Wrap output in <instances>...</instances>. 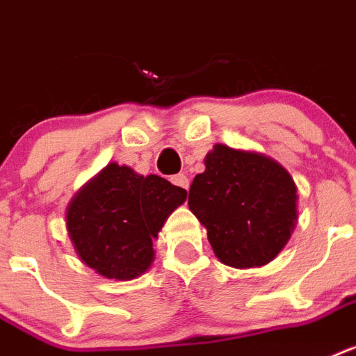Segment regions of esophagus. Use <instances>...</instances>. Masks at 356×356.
<instances>
[{
    "mask_svg": "<svg viewBox=\"0 0 356 356\" xmlns=\"http://www.w3.org/2000/svg\"><path fill=\"white\" fill-rule=\"evenodd\" d=\"M172 183L175 184V186L179 188H183V190H186L188 192V188H190V179L184 175V173H179V175H173L172 177Z\"/></svg>",
    "mask_w": 356,
    "mask_h": 356,
    "instance_id": "esophagus-1",
    "label": "esophagus"
}]
</instances>
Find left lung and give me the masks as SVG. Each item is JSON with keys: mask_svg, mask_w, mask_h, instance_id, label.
<instances>
[{"mask_svg": "<svg viewBox=\"0 0 356 356\" xmlns=\"http://www.w3.org/2000/svg\"><path fill=\"white\" fill-rule=\"evenodd\" d=\"M193 179L188 207L207 228L213 254L228 267H261L291 239L298 190L274 159L216 144Z\"/></svg>", "mask_w": 356, "mask_h": 356, "instance_id": "1", "label": "left lung"}]
</instances>
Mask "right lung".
I'll return each mask as SVG.
<instances>
[{
  "label": "right lung",
  "mask_w": 356,
  "mask_h": 356,
  "mask_svg": "<svg viewBox=\"0 0 356 356\" xmlns=\"http://www.w3.org/2000/svg\"><path fill=\"white\" fill-rule=\"evenodd\" d=\"M186 190L159 175L108 164L67 207V232L78 258L109 280L138 278L153 261V238Z\"/></svg>",
  "instance_id": "obj_1"
}]
</instances>
